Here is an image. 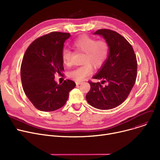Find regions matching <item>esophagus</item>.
Listing matches in <instances>:
<instances>
[{"label":"esophagus","instance_id":"esophagus-1","mask_svg":"<svg viewBox=\"0 0 160 160\" xmlns=\"http://www.w3.org/2000/svg\"><path fill=\"white\" fill-rule=\"evenodd\" d=\"M82 83H83L82 81H76V84H77V85H80Z\"/></svg>","mask_w":160,"mask_h":160}]
</instances>
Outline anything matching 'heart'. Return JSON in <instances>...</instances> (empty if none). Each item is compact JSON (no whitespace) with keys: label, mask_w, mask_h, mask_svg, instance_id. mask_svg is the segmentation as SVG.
I'll return each mask as SVG.
<instances>
[{"label":"heart","mask_w":160,"mask_h":160,"mask_svg":"<svg viewBox=\"0 0 160 160\" xmlns=\"http://www.w3.org/2000/svg\"><path fill=\"white\" fill-rule=\"evenodd\" d=\"M74 48L85 54L83 58V65L69 72V77L76 81H82L93 72V67L98 69L101 67L108 56L110 46L105 40L97 41L96 39L83 36L76 39L72 43ZM62 60L67 67L72 65V52L68 49L62 52Z\"/></svg>","instance_id":"heart-1"}]
</instances>
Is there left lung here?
Returning <instances> with one entry per match:
<instances>
[{"label":"left lung","instance_id":"8db88e82","mask_svg":"<svg viewBox=\"0 0 160 160\" xmlns=\"http://www.w3.org/2000/svg\"><path fill=\"white\" fill-rule=\"evenodd\" d=\"M93 34L102 36L109 44L110 50L104 63L93 78L100 82H89L91 89L86 95L88 102L98 110H110L126 100L135 84L137 77V60L128 41L111 30L100 29Z\"/></svg>","mask_w":160,"mask_h":160}]
</instances>
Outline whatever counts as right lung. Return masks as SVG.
<instances>
[{"label":"right lung","mask_w":160,"mask_h":160,"mask_svg":"<svg viewBox=\"0 0 160 160\" xmlns=\"http://www.w3.org/2000/svg\"><path fill=\"white\" fill-rule=\"evenodd\" d=\"M69 33L53 32L33 41L25 52L21 66L24 93L38 110L52 112L64 106L76 86L65 80L58 84L55 74L64 71L62 52Z\"/></svg>","instance_id":"obj_1"}]
</instances>
